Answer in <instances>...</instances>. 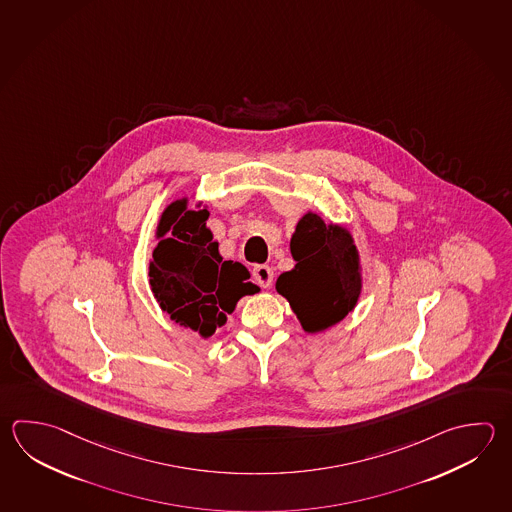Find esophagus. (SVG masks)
<instances>
[{"mask_svg":"<svg viewBox=\"0 0 512 512\" xmlns=\"http://www.w3.org/2000/svg\"><path fill=\"white\" fill-rule=\"evenodd\" d=\"M253 279L261 286V288H270L271 282H273V270L266 264H259L253 268Z\"/></svg>","mask_w":512,"mask_h":512,"instance_id":"obj_1","label":"esophagus"}]
</instances>
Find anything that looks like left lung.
<instances>
[{
    "label": "left lung",
    "instance_id": "left-lung-1",
    "mask_svg": "<svg viewBox=\"0 0 512 512\" xmlns=\"http://www.w3.org/2000/svg\"><path fill=\"white\" fill-rule=\"evenodd\" d=\"M290 246L297 264L280 275L275 288L288 299L304 331L319 333L335 326L355 309L362 291L351 233L308 212L297 224Z\"/></svg>",
    "mask_w": 512,
    "mask_h": 512
}]
</instances>
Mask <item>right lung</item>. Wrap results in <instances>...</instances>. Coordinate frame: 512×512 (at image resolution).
I'll return each instance as SVG.
<instances>
[{"label":"right lung","instance_id":"add662e5","mask_svg":"<svg viewBox=\"0 0 512 512\" xmlns=\"http://www.w3.org/2000/svg\"><path fill=\"white\" fill-rule=\"evenodd\" d=\"M208 215L206 208L188 210V199L166 206L148 268L161 309L203 338L226 324L239 299L259 291L241 262L222 261L219 242L206 228Z\"/></svg>","mask_w":512,"mask_h":512}]
</instances>
